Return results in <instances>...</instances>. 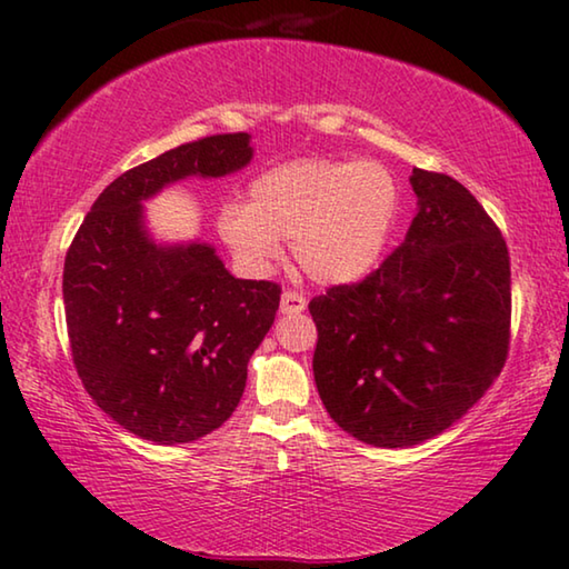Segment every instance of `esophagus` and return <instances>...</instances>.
Masks as SVG:
<instances>
[{
    "mask_svg": "<svg viewBox=\"0 0 569 569\" xmlns=\"http://www.w3.org/2000/svg\"><path fill=\"white\" fill-rule=\"evenodd\" d=\"M306 308V296L298 291H283L281 296V313H301Z\"/></svg>",
    "mask_w": 569,
    "mask_h": 569,
    "instance_id": "obj_1",
    "label": "esophagus"
}]
</instances>
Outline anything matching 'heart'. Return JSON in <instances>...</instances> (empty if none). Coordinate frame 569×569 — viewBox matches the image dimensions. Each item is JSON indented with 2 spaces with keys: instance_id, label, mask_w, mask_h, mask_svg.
<instances>
[{
  "instance_id": "heart-1",
  "label": "heart",
  "mask_w": 569,
  "mask_h": 569,
  "mask_svg": "<svg viewBox=\"0 0 569 569\" xmlns=\"http://www.w3.org/2000/svg\"><path fill=\"white\" fill-rule=\"evenodd\" d=\"M399 210V180L381 162L303 158L253 178L248 203L218 210V233L250 276L266 273L291 238L306 276L351 283L379 263Z\"/></svg>"
}]
</instances>
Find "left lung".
<instances>
[{"instance_id":"8db88e82","label":"left lung","mask_w":569,"mask_h":569,"mask_svg":"<svg viewBox=\"0 0 569 569\" xmlns=\"http://www.w3.org/2000/svg\"><path fill=\"white\" fill-rule=\"evenodd\" d=\"M419 198L403 243L359 283L308 303L313 379L346 435L413 447L459 421L507 361L509 250L459 180L413 168Z\"/></svg>"}]
</instances>
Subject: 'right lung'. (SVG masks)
Segmentation results:
<instances>
[{
	"label": "right lung",
	"mask_w": 569,
	"mask_h": 569,
	"mask_svg": "<svg viewBox=\"0 0 569 569\" xmlns=\"http://www.w3.org/2000/svg\"><path fill=\"white\" fill-rule=\"evenodd\" d=\"M253 158L248 132L210 134L122 172L94 200L64 258L72 361L94 403L156 445H186L236 411L281 286L233 278L206 243L156 246L142 200L220 178Z\"/></svg>",
	"instance_id": "obj_1"
}]
</instances>
